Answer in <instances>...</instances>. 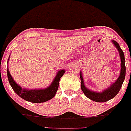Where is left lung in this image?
<instances>
[{
    "mask_svg": "<svg viewBox=\"0 0 131 131\" xmlns=\"http://www.w3.org/2000/svg\"><path fill=\"white\" fill-rule=\"evenodd\" d=\"M113 43L115 45L116 48L118 49L119 52L120 57L121 59V74L118 77V79L110 86L107 90H104L102 93H97L95 91H92L89 90L84 86V81H83V76H82L81 72H80V78L81 81V90L84 94L88 98L93 101L96 102H105L110 100L112 98H114L116 95L118 94L122 87L123 82L125 79L126 76V66H125V57L124 53L122 50L121 49L119 44L115 41H113Z\"/></svg>",
    "mask_w": 131,
    "mask_h": 131,
    "instance_id": "obj_1",
    "label": "left lung"
}]
</instances>
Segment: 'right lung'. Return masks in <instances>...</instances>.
<instances>
[{
  "label": "right lung",
  "instance_id": "right-lung-1",
  "mask_svg": "<svg viewBox=\"0 0 131 131\" xmlns=\"http://www.w3.org/2000/svg\"><path fill=\"white\" fill-rule=\"evenodd\" d=\"M64 72H65V71L64 70L59 71L52 84L47 88H45V90H29L22 89L21 86L15 83L14 79L12 78L11 75L10 74V72H9L8 69L7 77L10 86L17 95H18L21 98H23L24 100L28 101V102L39 103L47 102V101L52 99L56 95V92L59 88V84L60 78L64 75Z\"/></svg>",
  "mask_w": 131,
  "mask_h": 131
}]
</instances>
